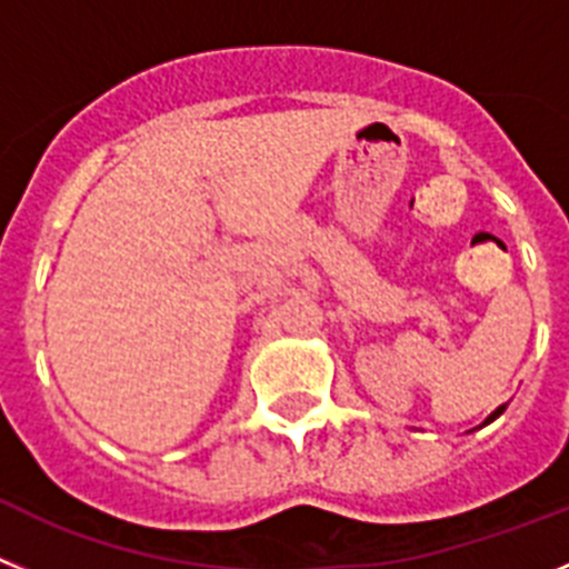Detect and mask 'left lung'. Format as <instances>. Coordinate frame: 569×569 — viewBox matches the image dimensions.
<instances>
[{
  "mask_svg": "<svg viewBox=\"0 0 569 569\" xmlns=\"http://www.w3.org/2000/svg\"><path fill=\"white\" fill-rule=\"evenodd\" d=\"M505 408H508V406H499V408H496V411H493V413H490V417H488V419H485V422H482V425H479V428H485V425H490V422H493V419H496V417H501V413H505Z\"/></svg>",
  "mask_w": 569,
  "mask_h": 569,
  "instance_id": "obj_1",
  "label": "left lung"
}]
</instances>
